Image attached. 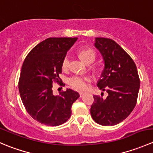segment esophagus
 <instances>
[{
	"instance_id": "esophagus-1",
	"label": "esophagus",
	"mask_w": 153,
	"mask_h": 153,
	"mask_svg": "<svg viewBox=\"0 0 153 153\" xmlns=\"http://www.w3.org/2000/svg\"><path fill=\"white\" fill-rule=\"evenodd\" d=\"M84 94H85V92H79V95H80V96H81V97L84 96Z\"/></svg>"
}]
</instances>
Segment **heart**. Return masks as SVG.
I'll use <instances>...</instances> for the list:
<instances>
[{"label":"heart","instance_id":"1","mask_svg":"<svg viewBox=\"0 0 153 153\" xmlns=\"http://www.w3.org/2000/svg\"><path fill=\"white\" fill-rule=\"evenodd\" d=\"M78 55H79L81 61H84L85 64H87L93 62L95 58V52L91 49H81L79 53H78ZM68 65H69V58L67 56L64 58V61H63L62 67L64 69H66V68H67ZM89 81V78H84V77L79 76V75H73V76L70 77L68 80L69 85L74 89H79V90L86 89Z\"/></svg>","mask_w":153,"mask_h":153}]
</instances>
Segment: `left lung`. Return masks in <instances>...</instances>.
Returning a JSON list of instances; mask_svg holds the SVG:
<instances>
[{
    "mask_svg": "<svg viewBox=\"0 0 153 153\" xmlns=\"http://www.w3.org/2000/svg\"><path fill=\"white\" fill-rule=\"evenodd\" d=\"M94 46L104 64L97 85L108 96L94 95L91 116L98 124L116 125L129 116L136 104L140 88L138 70L131 57L113 40L95 38Z\"/></svg>",
    "mask_w": 153,
    "mask_h": 153,
    "instance_id": "obj_1",
    "label": "left lung"
}]
</instances>
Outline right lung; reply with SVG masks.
<instances>
[{"mask_svg": "<svg viewBox=\"0 0 153 153\" xmlns=\"http://www.w3.org/2000/svg\"><path fill=\"white\" fill-rule=\"evenodd\" d=\"M77 38H49L35 46L24 61L18 89L21 101L32 118L47 126L61 125L70 118L78 92L67 89L52 93L53 82H59L62 63Z\"/></svg>", "mask_w": 153, "mask_h": 153, "instance_id": "obj_1", "label": "right lung"}]
</instances>
